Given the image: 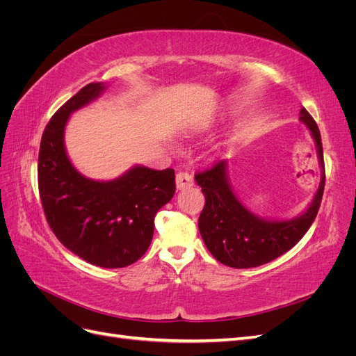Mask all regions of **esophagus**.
Returning a JSON list of instances; mask_svg holds the SVG:
<instances>
[{
  "label": "esophagus",
  "mask_w": 356,
  "mask_h": 356,
  "mask_svg": "<svg viewBox=\"0 0 356 356\" xmlns=\"http://www.w3.org/2000/svg\"><path fill=\"white\" fill-rule=\"evenodd\" d=\"M175 182H177L178 190H184V188H188L193 186V177L190 174H187V172H179V174H177Z\"/></svg>",
  "instance_id": "1"
}]
</instances>
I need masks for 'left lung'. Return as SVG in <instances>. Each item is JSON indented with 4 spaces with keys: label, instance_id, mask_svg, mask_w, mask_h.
I'll return each mask as SVG.
<instances>
[{
    "label": "left lung",
    "instance_id": "obj_1",
    "mask_svg": "<svg viewBox=\"0 0 356 356\" xmlns=\"http://www.w3.org/2000/svg\"><path fill=\"white\" fill-rule=\"evenodd\" d=\"M300 122L314 136L321 166V182L314 199L303 213L291 220H266L246 209L232 188L227 161H217L211 169L195 175L204 195L199 217V232L215 260L234 268H250L289 251L310 229L321 207L325 186L324 152L321 134L306 108L300 110Z\"/></svg>",
    "mask_w": 356,
    "mask_h": 356
}]
</instances>
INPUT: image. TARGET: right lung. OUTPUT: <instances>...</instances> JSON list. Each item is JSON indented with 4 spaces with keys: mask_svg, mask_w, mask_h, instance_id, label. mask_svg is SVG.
<instances>
[{
    "mask_svg": "<svg viewBox=\"0 0 356 356\" xmlns=\"http://www.w3.org/2000/svg\"><path fill=\"white\" fill-rule=\"evenodd\" d=\"M104 83H90L47 123L38 154V190L47 222L59 242L93 266L126 267L153 239L157 211L175 195L174 169L135 165L111 181H96L74 168L65 148L70 115L98 99Z\"/></svg>",
    "mask_w": 356,
    "mask_h": 356,
    "instance_id": "1",
    "label": "right lung"
}]
</instances>
